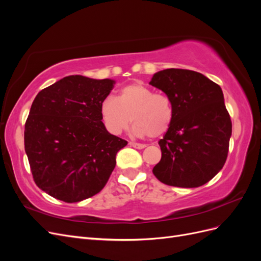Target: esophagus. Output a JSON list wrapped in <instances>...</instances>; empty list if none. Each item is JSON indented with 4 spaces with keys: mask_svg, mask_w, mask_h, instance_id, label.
<instances>
[{
    "mask_svg": "<svg viewBox=\"0 0 261 261\" xmlns=\"http://www.w3.org/2000/svg\"><path fill=\"white\" fill-rule=\"evenodd\" d=\"M130 147H134V148H136V149H144L145 147H146V145H144V144H137V143H133V141H129V144H128Z\"/></svg>",
    "mask_w": 261,
    "mask_h": 261,
    "instance_id": "1",
    "label": "esophagus"
}]
</instances>
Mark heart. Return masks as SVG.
<instances>
[{
	"label": "heart",
	"mask_w": 261,
	"mask_h": 261,
	"mask_svg": "<svg viewBox=\"0 0 261 261\" xmlns=\"http://www.w3.org/2000/svg\"><path fill=\"white\" fill-rule=\"evenodd\" d=\"M100 113L107 129L118 135L134 124L136 136L156 138L171 127L174 110L169 97L154 91L143 83H132L118 91L117 97L101 102Z\"/></svg>",
	"instance_id": "obj_1"
}]
</instances>
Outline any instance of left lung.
I'll return each instance as SVG.
<instances>
[{"mask_svg":"<svg viewBox=\"0 0 261 261\" xmlns=\"http://www.w3.org/2000/svg\"><path fill=\"white\" fill-rule=\"evenodd\" d=\"M170 98L174 117L159 140L161 160L153 168L163 184L199 187L215 177L226 161L232 122L221 87L200 73L168 68L149 83Z\"/></svg>","mask_w":261,"mask_h":261,"instance_id":"1","label":"left lung"}]
</instances>
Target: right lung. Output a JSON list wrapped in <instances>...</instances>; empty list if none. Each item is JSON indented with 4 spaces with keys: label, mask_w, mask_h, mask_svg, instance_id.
Instances as JSON below:
<instances>
[{
    "label": "right lung",
    "mask_w": 261,
    "mask_h": 261,
    "mask_svg": "<svg viewBox=\"0 0 261 261\" xmlns=\"http://www.w3.org/2000/svg\"><path fill=\"white\" fill-rule=\"evenodd\" d=\"M112 80L72 75L37 94L25 124V151L36 185L53 198L78 202L98 194L127 141L102 123Z\"/></svg>",
    "instance_id": "add662e5"
}]
</instances>
